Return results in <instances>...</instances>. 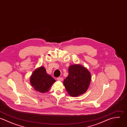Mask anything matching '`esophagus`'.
I'll list each match as a JSON object with an SVG mask.
<instances>
[{"label":"esophagus","mask_w":127,"mask_h":127,"mask_svg":"<svg viewBox=\"0 0 127 127\" xmlns=\"http://www.w3.org/2000/svg\"><path fill=\"white\" fill-rule=\"evenodd\" d=\"M57 79L58 80H60V81H62L63 80V78L62 77H59L57 78Z\"/></svg>","instance_id":"34e87169"}]
</instances>
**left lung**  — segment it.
Listing matches in <instances>:
<instances>
[{"label": "left lung", "instance_id": "obj_1", "mask_svg": "<svg viewBox=\"0 0 127 127\" xmlns=\"http://www.w3.org/2000/svg\"><path fill=\"white\" fill-rule=\"evenodd\" d=\"M91 79L90 73L86 68L73 64L68 67V75L64 80V85L71 96L76 97L86 91Z\"/></svg>", "mask_w": 127, "mask_h": 127}]
</instances>
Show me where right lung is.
<instances>
[{"mask_svg": "<svg viewBox=\"0 0 127 127\" xmlns=\"http://www.w3.org/2000/svg\"><path fill=\"white\" fill-rule=\"evenodd\" d=\"M56 80L47 73L44 67L41 66L33 72L30 82L34 89L40 92H47Z\"/></svg>", "mask_w": 127, "mask_h": 127, "instance_id": "1", "label": "right lung"}]
</instances>
